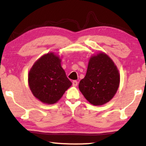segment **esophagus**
Masks as SVG:
<instances>
[{"mask_svg":"<svg viewBox=\"0 0 146 146\" xmlns=\"http://www.w3.org/2000/svg\"><path fill=\"white\" fill-rule=\"evenodd\" d=\"M78 84V82L76 81V80H74V81H73V86H77Z\"/></svg>","mask_w":146,"mask_h":146,"instance_id":"obj_1","label":"esophagus"}]
</instances>
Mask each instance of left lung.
Listing matches in <instances>:
<instances>
[{"label":"left lung","mask_w":146,"mask_h":146,"mask_svg":"<svg viewBox=\"0 0 146 146\" xmlns=\"http://www.w3.org/2000/svg\"><path fill=\"white\" fill-rule=\"evenodd\" d=\"M119 83L120 74L115 64L108 55L100 52L90 58L79 89L90 104L102 106L113 98Z\"/></svg>","instance_id":"8db88e82"}]
</instances>
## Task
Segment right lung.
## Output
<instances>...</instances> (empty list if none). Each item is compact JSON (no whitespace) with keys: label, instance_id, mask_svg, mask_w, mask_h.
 <instances>
[{"label":"right lung","instance_id":"1","mask_svg":"<svg viewBox=\"0 0 146 146\" xmlns=\"http://www.w3.org/2000/svg\"><path fill=\"white\" fill-rule=\"evenodd\" d=\"M61 61L59 56L50 52L37 60L29 72L30 90L42 103L56 104L72 85L62 67Z\"/></svg>","mask_w":146,"mask_h":146}]
</instances>
